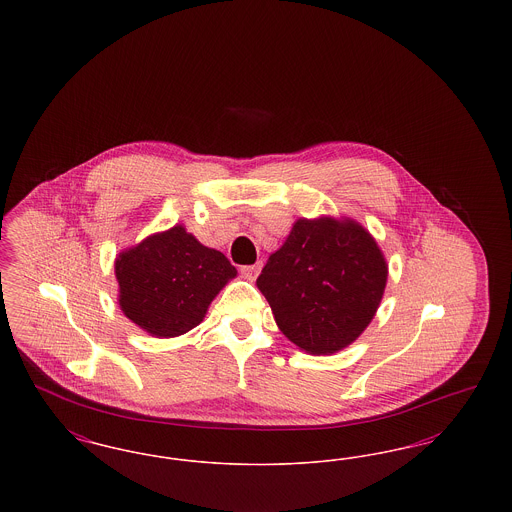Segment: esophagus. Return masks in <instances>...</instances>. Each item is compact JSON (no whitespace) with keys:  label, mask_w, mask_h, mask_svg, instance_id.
<instances>
[{"label":"esophagus","mask_w":512,"mask_h":512,"mask_svg":"<svg viewBox=\"0 0 512 512\" xmlns=\"http://www.w3.org/2000/svg\"><path fill=\"white\" fill-rule=\"evenodd\" d=\"M261 263H255V265H245V267H240V272L244 274L247 280H255L257 276H259V272H261Z\"/></svg>","instance_id":"34e87169"}]
</instances>
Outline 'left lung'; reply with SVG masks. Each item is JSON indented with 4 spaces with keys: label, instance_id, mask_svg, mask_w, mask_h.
I'll list each match as a JSON object with an SVG mask.
<instances>
[{
    "label": "left lung",
    "instance_id": "left-lung-1",
    "mask_svg": "<svg viewBox=\"0 0 512 512\" xmlns=\"http://www.w3.org/2000/svg\"><path fill=\"white\" fill-rule=\"evenodd\" d=\"M388 265L353 220L299 219L257 278L282 334L313 355L357 340L384 295Z\"/></svg>",
    "mask_w": 512,
    "mask_h": 512
}]
</instances>
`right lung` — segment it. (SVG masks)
I'll return each instance as SVG.
<instances>
[{
	"label": "right lung",
	"mask_w": 512,
	"mask_h": 512,
	"mask_svg": "<svg viewBox=\"0 0 512 512\" xmlns=\"http://www.w3.org/2000/svg\"><path fill=\"white\" fill-rule=\"evenodd\" d=\"M115 274L124 315L153 336L174 338L203 320L236 268L220 251L174 226L121 253Z\"/></svg>",
	"instance_id": "obj_1"
}]
</instances>
